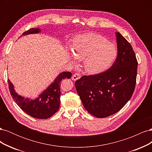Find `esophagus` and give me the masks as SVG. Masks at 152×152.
Wrapping results in <instances>:
<instances>
[{
	"label": "esophagus",
	"instance_id": "esophagus-1",
	"mask_svg": "<svg viewBox=\"0 0 152 152\" xmlns=\"http://www.w3.org/2000/svg\"><path fill=\"white\" fill-rule=\"evenodd\" d=\"M80 77V75L79 74V73H75V74L73 75V76L72 77V79L73 80H77L78 79H79Z\"/></svg>",
	"mask_w": 152,
	"mask_h": 152
}]
</instances>
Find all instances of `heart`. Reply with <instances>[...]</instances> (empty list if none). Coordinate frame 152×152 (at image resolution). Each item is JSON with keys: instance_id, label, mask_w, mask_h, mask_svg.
<instances>
[{"instance_id": "obj_1", "label": "heart", "mask_w": 152, "mask_h": 152, "mask_svg": "<svg viewBox=\"0 0 152 152\" xmlns=\"http://www.w3.org/2000/svg\"><path fill=\"white\" fill-rule=\"evenodd\" d=\"M72 51L77 59L83 60L84 70L89 74H98L107 70L117 55V48L112 43L94 33L76 37Z\"/></svg>"}]
</instances>
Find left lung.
Returning <instances> with one entry per match:
<instances>
[{"label":"left lung","mask_w":152,"mask_h":152,"mask_svg":"<svg viewBox=\"0 0 152 152\" xmlns=\"http://www.w3.org/2000/svg\"><path fill=\"white\" fill-rule=\"evenodd\" d=\"M117 56L106 72L83 76L75 87L86 110L93 116L104 118L121 110L134 93L137 61L131 45L115 32Z\"/></svg>","instance_id":"left-lung-1"}]
</instances>
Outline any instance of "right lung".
<instances>
[{
  "mask_svg": "<svg viewBox=\"0 0 152 152\" xmlns=\"http://www.w3.org/2000/svg\"><path fill=\"white\" fill-rule=\"evenodd\" d=\"M41 30H42L39 28H31L25 31L21 36L39 34ZM71 77L72 73L69 72L60 73L52 83L35 99L25 98L24 96L18 94L15 91V86L10 79H8L9 89L12 98L22 110L32 117L45 119L53 115L59 108L61 80L70 79Z\"/></svg>",
  "mask_w": 152,
  "mask_h": 152,
  "instance_id": "1",
  "label": "right lung"
}]
</instances>
